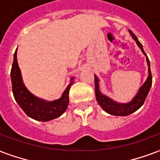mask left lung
<instances>
[{"instance_id":"1","label":"left lung","mask_w":160,"mask_h":160,"mask_svg":"<svg viewBox=\"0 0 160 160\" xmlns=\"http://www.w3.org/2000/svg\"><path fill=\"white\" fill-rule=\"evenodd\" d=\"M130 34L132 37V38L135 40V42H137L138 46L142 50L144 55L147 54L145 53L142 45L140 43V42L138 39V38L135 36V34L132 31H129ZM147 64L148 66V75L147 80H145V82L142 85V86L138 89L137 94L133 96V98L130 101V102H127V103H119L112 99L109 98L108 96H105L100 91V85H99V79L97 78L96 75H95V91H96V101L98 102V104L101 106L102 109L104 110L105 112L109 113L111 115L113 116H122V117H125V116H128L134 112H136L138 110L140 107H142L146 97L148 96L149 90L152 85V75H151L150 71V63L148 60V57H147Z\"/></svg>"}]
</instances>
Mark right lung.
<instances>
[{
	"label": "right lung",
	"instance_id": "add662e5",
	"mask_svg": "<svg viewBox=\"0 0 160 160\" xmlns=\"http://www.w3.org/2000/svg\"><path fill=\"white\" fill-rule=\"evenodd\" d=\"M18 50V48H17ZM17 50L14 53V59L11 71L12 92L16 102L29 118L39 122H48L60 117L65 112L69 105V91L74 83V77L70 79L69 84L64 90L60 98L47 102L33 96L27 89L22 77L20 68L17 58Z\"/></svg>",
	"mask_w": 160,
	"mask_h": 160
}]
</instances>
